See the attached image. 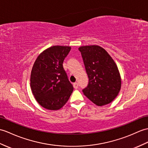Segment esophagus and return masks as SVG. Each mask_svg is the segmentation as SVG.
<instances>
[{"label":"esophagus","instance_id":"obj_1","mask_svg":"<svg viewBox=\"0 0 148 148\" xmlns=\"http://www.w3.org/2000/svg\"><path fill=\"white\" fill-rule=\"evenodd\" d=\"M73 86L75 89H77L78 87H79V85H78V83H77V82H74V83L73 84Z\"/></svg>","mask_w":148,"mask_h":148}]
</instances>
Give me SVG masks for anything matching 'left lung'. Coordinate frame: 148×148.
I'll list each match as a JSON object with an SVG mask.
<instances>
[{"mask_svg": "<svg viewBox=\"0 0 148 148\" xmlns=\"http://www.w3.org/2000/svg\"><path fill=\"white\" fill-rule=\"evenodd\" d=\"M89 78L84 95L98 106H103L114 99L121 88L118 67L104 49L98 45L79 48Z\"/></svg>", "mask_w": 148, "mask_h": 148, "instance_id": "obj_1", "label": "left lung"}]
</instances>
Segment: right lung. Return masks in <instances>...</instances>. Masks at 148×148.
Segmentation results:
<instances>
[{
    "mask_svg": "<svg viewBox=\"0 0 148 148\" xmlns=\"http://www.w3.org/2000/svg\"><path fill=\"white\" fill-rule=\"evenodd\" d=\"M71 49L53 46L37 57L32 68L30 86L33 95L43 108L57 110L66 103L73 91L63 67V62Z\"/></svg>",
    "mask_w": 148,
    "mask_h": 148,
    "instance_id": "right-lung-1",
    "label": "right lung"
}]
</instances>
